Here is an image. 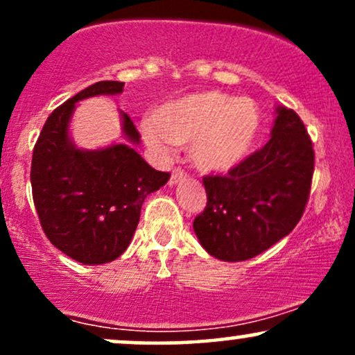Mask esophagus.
Masks as SVG:
<instances>
[{
  "label": "esophagus",
  "instance_id": "obj_1",
  "mask_svg": "<svg viewBox=\"0 0 355 355\" xmlns=\"http://www.w3.org/2000/svg\"><path fill=\"white\" fill-rule=\"evenodd\" d=\"M187 177V172L183 168H180V166H177V168L173 170L172 172V177H170V185H177L178 182H182L183 178Z\"/></svg>",
  "mask_w": 355,
  "mask_h": 355
}]
</instances>
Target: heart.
Instances as JSON below:
<instances>
[{
	"mask_svg": "<svg viewBox=\"0 0 355 355\" xmlns=\"http://www.w3.org/2000/svg\"><path fill=\"white\" fill-rule=\"evenodd\" d=\"M260 126L257 105L222 92H200L166 101L141 125L155 152L190 145V158L205 172H223L247 157Z\"/></svg>",
	"mask_w": 355,
	"mask_h": 355,
	"instance_id": "1",
	"label": "heart"
}]
</instances>
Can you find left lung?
Returning <instances> with one entry per match:
<instances>
[{
  "instance_id": "8db88e82",
  "label": "left lung",
  "mask_w": 355,
  "mask_h": 355,
  "mask_svg": "<svg viewBox=\"0 0 355 355\" xmlns=\"http://www.w3.org/2000/svg\"><path fill=\"white\" fill-rule=\"evenodd\" d=\"M315 153L294 110L277 108L272 137L227 175H205L207 207L193 220L202 247L225 262L262 254L291 234L311 195Z\"/></svg>"
}]
</instances>
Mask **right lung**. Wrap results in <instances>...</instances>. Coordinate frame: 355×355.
I'll return each mask as SVG.
<instances>
[{"mask_svg":"<svg viewBox=\"0 0 355 355\" xmlns=\"http://www.w3.org/2000/svg\"><path fill=\"white\" fill-rule=\"evenodd\" d=\"M123 81H98L64 101L44 121L31 158V191L48 240L73 260L107 263L128 247L146 195L168 182V172L150 166L135 150L113 145L83 152L68 140V121L76 101L123 92ZM123 132L140 133L123 113Z\"/></svg>","mask_w":355,"mask_h":355,"instance_id":"right-lung-1","label":"right lung"}]
</instances>
